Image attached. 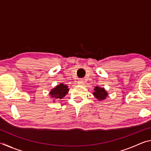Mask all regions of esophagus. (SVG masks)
<instances>
[{"label":"esophagus","instance_id":"34e87169","mask_svg":"<svg viewBox=\"0 0 151 151\" xmlns=\"http://www.w3.org/2000/svg\"><path fill=\"white\" fill-rule=\"evenodd\" d=\"M84 80L83 79H79V80L78 81V84H79V85H82V84H84Z\"/></svg>","mask_w":151,"mask_h":151}]
</instances>
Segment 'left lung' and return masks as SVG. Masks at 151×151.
<instances>
[{
    "label": "left lung",
    "instance_id": "obj_1",
    "mask_svg": "<svg viewBox=\"0 0 151 151\" xmlns=\"http://www.w3.org/2000/svg\"><path fill=\"white\" fill-rule=\"evenodd\" d=\"M93 94L99 100H103V99H105L107 96V93L104 90V88L98 87V86H96L95 88H94Z\"/></svg>",
    "mask_w": 151,
    "mask_h": 151
}]
</instances>
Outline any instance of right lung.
Masks as SVG:
<instances>
[{"label": "right lung", "instance_id": "1", "mask_svg": "<svg viewBox=\"0 0 151 151\" xmlns=\"http://www.w3.org/2000/svg\"><path fill=\"white\" fill-rule=\"evenodd\" d=\"M68 90L69 89L68 88L67 86L60 83L59 85H57L55 88L52 89L50 94L51 97H52L54 99H60L67 94Z\"/></svg>", "mask_w": 151, "mask_h": 151}]
</instances>
